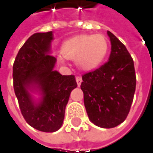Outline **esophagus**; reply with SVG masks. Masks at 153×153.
<instances>
[{"instance_id":"obj_1","label":"esophagus","mask_w":153,"mask_h":153,"mask_svg":"<svg viewBox=\"0 0 153 153\" xmlns=\"http://www.w3.org/2000/svg\"><path fill=\"white\" fill-rule=\"evenodd\" d=\"M76 82H77V85L79 87V86H80V84H81V82H82V79H81V77L80 76L76 77Z\"/></svg>"}]
</instances>
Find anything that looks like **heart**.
Here are the masks:
<instances>
[{
	"label": "heart",
	"mask_w": 153,
	"mask_h": 153,
	"mask_svg": "<svg viewBox=\"0 0 153 153\" xmlns=\"http://www.w3.org/2000/svg\"><path fill=\"white\" fill-rule=\"evenodd\" d=\"M109 49L107 38L103 34H79L65 41L61 47L62 56L83 71L97 68L105 60Z\"/></svg>",
	"instance_id": "1"
}]
</instances>
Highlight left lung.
I'll list each match as a JSON object with an SVG mask.
<instances>
[{"label": "left lung", "instance_id": "obj_1", "mask_svg": "<svg viewBox=\"0 0 153 153\" xmlns=\"http://www.w3.org/2000/svg\"><path fill=\"white\" fill-rule=\"evenodd\" d=\"M107 33L111 43L109 61L84 74L80 85L89 120L103 128L117 127L126 120L137 85L131 55L113 33Z\"/></svg>", "mask_w": 153, "mask_h": 153}]
</instances>
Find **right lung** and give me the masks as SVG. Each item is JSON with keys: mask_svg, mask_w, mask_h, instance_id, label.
I'll return each mask as SVG.
<instances>
[{"mask_svg": "<svg viewBox=\"0 0 153 153\" xmlns=\"http://www.w3.org/2000/svg\"><path fill=\"white\" fill-rule=\"evenodd\" d=\"M52 40V32L33 34L19 49L13 65V87L23 117L35 129L48 133L61 128L70 94L77 87L74 75L53 71L56 58L48 55ZM32 85L42 92L39 105L28 91Z\"/></svg>", "mask_w": 153, "mask_h": 153, "instance_id": "right-lung-1", "label": "right lung"}]
</instances>
